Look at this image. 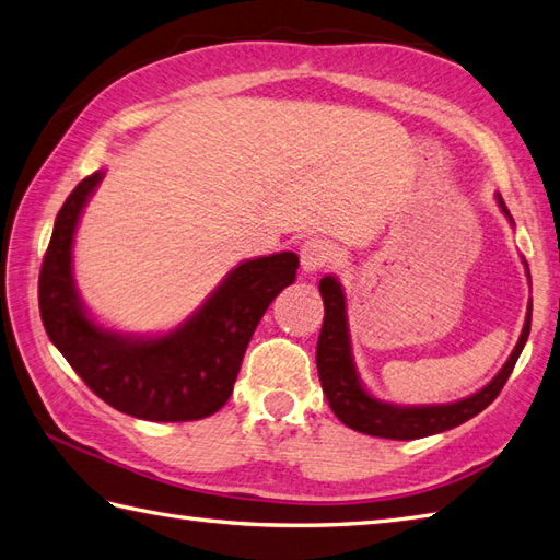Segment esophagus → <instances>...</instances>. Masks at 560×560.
<instances>
[{"label":"esophagus","instance_id":"34e87169","mask_svg":"<svg viewBox=\"0 0 560 560\" xmlns=\"http://www.w3.org/2000/svg\"><path fill=\"white\" fill-rule=\"evenodd\" d=\"M336 250L334 244L326 242V238H306L300 248V258H302V268L304 272H316L326 268L330 260H334Z\"/></svg>","mask_w":560,"mask_h":560}]
</instances>
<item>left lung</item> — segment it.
<instances>
[{
    "label": "left lung",
    "mask_w": 560,
    "mask_h": 560,
    "mask_svg": "<svg viewBox=\"0 0 560 560\" xmlns=\"http://www.w3.org/2000/svg\"><path fill=\"white\" fill-rule=\"evenodd\" d=\"M498 205L512 222L510 210L505 208V202L500 196H498ZM527 278H529V268H527ZM318 290H322V296H324V326L316 343V368H318V380H322V389L328 398V406L340 423H346L348 428L358 432H364V435L386 438V440H418V438L438 435V432L452 430L481 413V410L493 404L498 394L503 392L512 370H515L520 352L524 343H527L529 328H532V306H529L527 322H524L522 336L517 340L515 350H512V355L503 364V370H500L493 376V382L486 384L481 392H476L469 398H462V401L444 404V406H396V404H386V401H380V398H374L360 382L355 362H352L346 294L340 290V282L334 276H326L322 278V282H318Z\"/></svg>",
    "instance_id": "8db88e82"
}]
</instances>
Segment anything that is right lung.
Wrapping results in <instances>:
<instances>
[{
	"instance_id": "obj_1",
	"label": "right lung",
	"mask_w": 560,
	"mask_h": 560,
	"mask_svg": "<svg viewBox=\"0 0 560 560\" xmlns=\"http://www.w3.org/2000/svg\"><path fill=\"white\" fill-rule=\"evenodd\" d=\"M101 178L104 171L86 176L57 212L38 278L45 334L89 389L120 413L156 423L208 418L232 396L248 340L270 302L294 282L300 258L282 250L238 264L166 336L113 334L86 316L72 278L74 230Z\"/></svg>"
}]
</instances>
